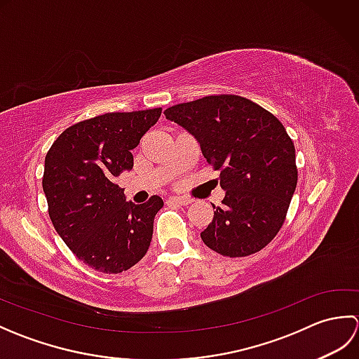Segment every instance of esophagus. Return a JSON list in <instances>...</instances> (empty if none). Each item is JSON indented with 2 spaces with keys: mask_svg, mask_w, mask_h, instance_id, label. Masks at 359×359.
I'll use <instances>...</instances> for the list:
<instances>
[{
  "mask_svg": "<svg viewBox=\"0 0 359 359\" xmlns=\"http://www.w3.org/2000/svg\"><path fill=\"white\" fill-rule=\"evenodd\" d=\"M168 203H179V205H189L191 203V199H188V197H180V196H172L168 199Z\"/></svg>",
  "mask_w": 359,
  "mask_h": 359,
  "instance_id": "34e87169",
  "label": "esophagus"
}]
</instances>
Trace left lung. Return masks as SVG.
Wrapping results in <instances>:
<instances>
[{
	"mask_svg": "<svg viewBox=\"0 0 359 359\" xmlns=\"http://www.w3.org/2000/svg\"><path fill=\"white\" fill-rule=\"evenodd\" d=\"M165 117L199 142L220 171L222 207L201 233L216 253L242 257L262 250L284 224L297 184L294 144L284 125L239 95H210L180 103Z\"/></svg>",
	"mask_w": 359,
	"mask_h": 359,
	"instance_id": "obj_1",
	"label": "left lung"
}]
</instances>
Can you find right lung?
<instances>
[{
	"mask_svg": "<svg viewBox=\"0 0 359 359\" xmlns=\"http://www.w3.org/2000/svg\"><path fill=\"white\" fill-rule=\"evenodd\" d=\"M162 108L109 112L75 123L58 135L44 158L43 191L60 238L90 269L121 273L147 255L158 196L126 202L116 177L133 170L131 151Z\"/></svg>",
	"mask_w": 359,
	"mask_h": 359,
	"instance_id": "right-lung-1",
	"label": "right lung"
}]
</instances>
